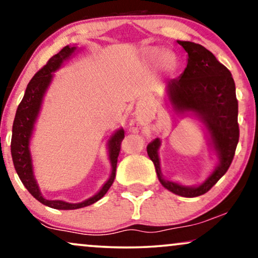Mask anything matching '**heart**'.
I'll list each match as a JSON object with an SVG mask.
<instances>
[{
    "label": "heart",
    "instance_id": "b5f03b06",
    "mask_svg": "<svg viewBox=\"0 0 258 258\" xmlns=\"http://www.w3.org/2000/svg\"><path fill=\"white\" fill-rule=\"evenodd\" d=\"M151 56H152V57L158 56V61H159V63L164 68H166V70H172L173 66H174L173 56L170 53H167V51L160 53L159 55H158L157 51H152V53H151Z\"/></svg>",
    "mask_w": 258,
    "mask_h": 258
}]
</instances>
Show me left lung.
I'll return each mask as SVG.
<instances>
[{
	"label": "left lung",
	"mask_w": 258,
	"mask_h": 258,
	"mask_svg": "<svg viewBox=\"0 0 258 258\" xmlns=\"http://www.w3.org/2000/svg\"><path fill=\"white\" fill-rule=\"evenodd\" d=\"M186 50L187 64L183 74L167 82V95L174 109L191 112L207 125L219 158V166L197 187H187L161 177L158 149L160 140L147 145V154L153 161L158 179L167 190L183 197H198L210 190L226 173L235 157L239 139L238 101L232 75L224 64L201 44L177 41Z\"/></svg>",
	"instance_id": "obj_1"
}]
</instances>
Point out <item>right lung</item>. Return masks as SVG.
Wrapping results in <instances>:
<instances>
[{
    "instance_id": "right-lung-1",
    "label": "right lung",
    "mask_w": 258,
    "mask_h": 258,
    "mask_svg": "<svg viewBox=\"0 0 258 258\" xmlns=\"http://www.w3.org/2000/svg\"><path fill=\"white\" fill-rule=\"evenodd\" d=\"M75 49H77L75 47H63L59 53L51 56L47 61V63L37 73H35L32 80L29 81L26 88L25 95H23V99L16 109L15 119H14L13 123L12 144H10L14 166H15L16 172L27 190L40 203L47 205L49 208L57 209V210H74V209L88 207V205L95 203L99 199L104 197L106 192L108 191V188L112 186L113 181H114L120 147H121L122 139L125 138V133H123L122 130H119L109 140L108 150L109 160H111L112 164V174L111 178L107 180V183L93 197L86 199L84 202H80V203H72V202L63 201V199H48L40 191L39 185H37L33 173L29 140L30 137H32L34 122H35L37 113L40 111L43 94L51 80V73L56 71L61 66V63L74 53Z\"/></svg>"
}]
</instances>
